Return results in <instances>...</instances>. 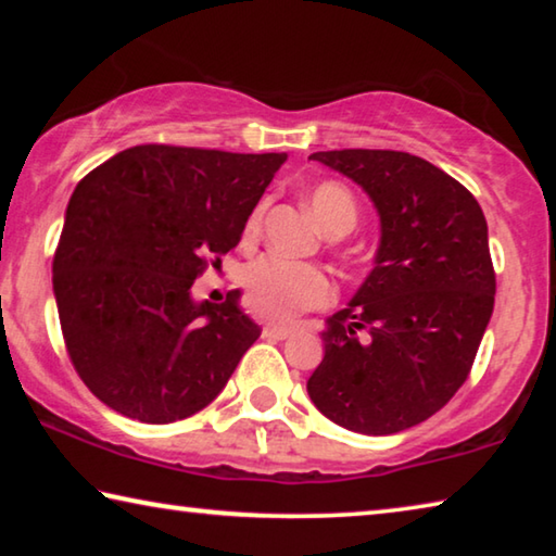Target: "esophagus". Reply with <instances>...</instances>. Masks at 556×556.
<instances>
[{"mask_svg":"<svg viewBox=\"0 0 556 556\" xmlns=\"http://www.w3.org/2000/svg\"><path fill=\"white\" fill-rule=\"evenodd\" d=\"M291 333H294V328L285 324H267L262 328V338H267V341H285Z\"/></svg>","mask_w":556,"mask_h":556,"instance_id":"34e87169","label":"esophagus"}]
</instances>
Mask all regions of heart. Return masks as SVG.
Returning <instances> with one entry per match:
<instances>
[{
	"mask_svg": "<svg viewBox=\"0 0 556 556\" xmlns=\"http://www.w3.org/2000/svg\"><path fill=\"white\" fill-rule=\"evenodd\" d=\"M308 208L324 232L353 230L357 208L353 195L338 184H318L308 191ZM260 228V211L250 215L244 235L252 238ZM248 306L262 318L289 321L308 308L326 306L333 299V287L326 271L304 262H291L277 255H267L252 262L242 275Z\"/></svg>",
	"mask_w": 556,
	"mask_h": 556,
	"instance_id": "heart-1",
	"label": "heart"
}]
</instances>
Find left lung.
I'll use <instances>...</instances> for the list:
<instances>
[{
	"label": "left lung",
	"instance_id": "1",
	"mask_svg": "<svg viewBox=\"0 0 556 556\" xmlns=\"http://www.w3.org/2000/svg\"><path fill=\"white\" fill-rule=\"evenodd\" d=\"M308 159L353 178L380 213L375 267L326 321L308 397L338 427L397 434L444 407L476 361L495 304L485 215L466 186L407 152Z\"/></svg>",
	"mask_w": 556,
	"mask_h": 556
}]
</instances>
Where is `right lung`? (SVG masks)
I'll return each instance as SVG.
<instances>
[{
    "instance_id": "right-lung-1",
    "label": "right lung",
    "mask_w": 556,
    "mask_h": 556,
    "mask_svg": "<svg viewBox=\"0 0 556 556\" xmlns=\"http://www.w3.org/2000/svg\"><path fill=\"white\" fill-rule=\"evenodd\" d=\"M287 154L139 144L71 195L53 255L65 351L100 402L144 425L186 419L218 397L260 326L191 296L240 242Z\"/></svg>"
}]
</instances>
